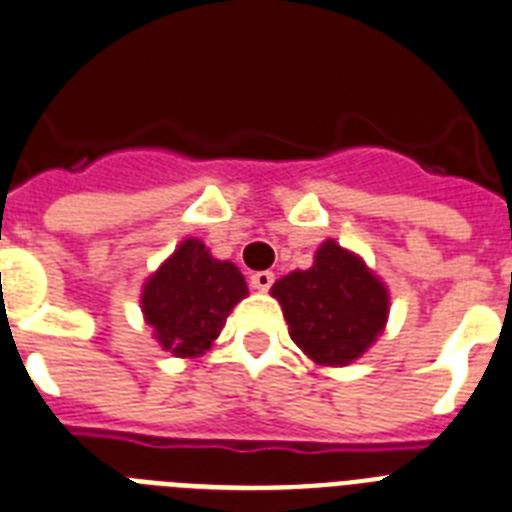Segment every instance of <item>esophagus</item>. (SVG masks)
I'll return each instance as SVG.
<instances>
[{
    "mask_svg": "<svg viewBox=\"0 0 512 512\" xmlns=\"http://www.w3.org/2000/svg\"><path fill=\"white\" fill-rule=\"evenodd\" d=\"M272 282H274V274L272 272H253L251 274V287H253V290H261V293H264V290H269V287H272Z\"/></svg>",
    "mask_w": 512,
    "mask_h": 512,
    "instance_id": "1",
    "label": "esophagus"
}]
</instances>
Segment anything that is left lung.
I'll list each match as a JSON object with an SVG mask.
<instances>
[{"instance_id": "obj_1", "label": "left lung", "mask_w": 512, "mask_h": 512, "mask_svg": "<svg viewBox=\"0 0 512 512\" xmlns=\"http://www.w3.org/2000/svg\"><path fill=\"white\" fill-rule=\"evenodd\" d=\"M290 337L319 366H348L382 335L390 293L361 256L324 240L311 269L272 285Z\"/></svg>"}]
</instances>
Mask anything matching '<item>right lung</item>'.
<instances>
[{
  "mask_svg": "<svg viewBox=\"0 0 512 512\" xmlns=\"http://www.w3.org/2000/svg\"><path fill=\"white\" fill-rule=\"evenodd\" d=\"M248 295L246 277L196 238L183 240L141 293L143 319L175 358H196L217 340L227 316Z\"/></svg>",
  "mask_w": 512,
  "mask_h": 512,
  "instance_id": "1",
  "label": "right lung"
}]
</instances>
